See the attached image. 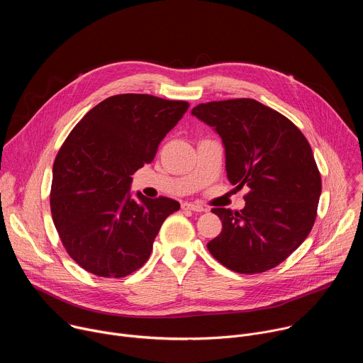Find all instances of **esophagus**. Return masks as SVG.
<instances>
[{
	"label": "esophagus",
	"instance_id": "esophagus-1",
	"mask_svg": "<svg viewBox=\"0 0 363 363\" xmlns=\"http://www.w3.org/2000/svg\"><path fill=\"white\" fill-rule=\"evenodd\" d=\"M182 208L184 210H191V211H195V213H203L205 208L202 205H198V203H191V202H184L182 203Z\"/></svg>",
	"mask_w": 363,
	"mask_h": 363
}]
</instances>
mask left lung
I'll list each match as a JSON object with an SVG mask.
<instances>
[{
    "label": "left lung",
    "instance_id": "8db88e82",
    "mask_svg": "<svg viewBox=\"0 0 363 363\" xmlns=\"http://www.w3.org/2000/svg\"><path fill=\"white\" fill-rule=\"evenodd\" d=\"M192 115L221 136L228 181L250 188L241 211L211 210L223 230L206 247L240 274L274 269L306 240L318 216L322 178L312 147L291 121L254 99L201 103Z\"/></svg>",
    "mask_w": 363,
    "mask_h": 363
}]
</instances>
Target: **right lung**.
<instances>
[{"mask_svg":"<svg viewBox=\"0 0 363 363\" xmlns=\"http://www.w3.org/2000/svg\"><path fill=\"white\" fill-rule=\"evenodd\" d=\"M184 100L125 93L100 101L73 128L53 165L50 208L67 254L86 272L121 279L140 269L179 202L138 199L132 175L150 164L188 111Z\"/></svg>","mask_w":363,"mask_h":363,"instance_id":"add662e5","label":"right lung"}]
</instances>
